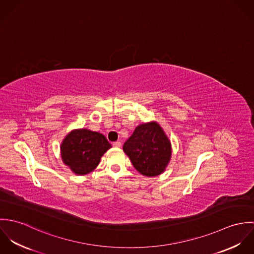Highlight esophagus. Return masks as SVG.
Returning a JSON list of instances; mask_svg holds the SVG:
<instances>
[{
    "instance_id": "1",
    "label": "esophagus",
    "mask_w": 254,
    "mask_h": 254,
    "mask_svg": "<svg viewBox=\"0 0 254 254\" xmlns=\"http://www.w3.org/2000/svg\"><path fill=\"white\" fill-rule=\"evenodd\" d=\"M112 145L114 146V147H120L121 146V142H119V141H117V142H114Z\"/></svg>"
}]
</instances>
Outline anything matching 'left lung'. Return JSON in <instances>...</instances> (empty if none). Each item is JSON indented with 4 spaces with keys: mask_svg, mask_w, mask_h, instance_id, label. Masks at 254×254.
I'll return each instance as SVG.
<instances>
[{
    "mask_svg": "<svg viewBox=\"0 0 254 254\" xmlns=\"http://www.w3.org/2000/svg\"><path fill=\"white\" fill-rule=\"evenodd\" d=\"M124 152L135 169L146 177L164 172L171 157V143L157 122H147L136 127L124 143Z\"/></svg>",
    "mask_w": 254,
    "mask_h": 254,
    "instance_id": "left-lung-1",
    "label": "left lung"
}]
</instances>
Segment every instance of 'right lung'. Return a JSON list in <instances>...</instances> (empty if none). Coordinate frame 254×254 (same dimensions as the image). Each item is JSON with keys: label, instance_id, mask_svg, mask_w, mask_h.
I'll list each match as a JSON object with an SVG mask.
<instances>
[{"label": "right lung", "instance_id": "obj_1", "mask_svg": "<svg viewBox=\"0 0 254 254\" xmlns=\"http://www.w3.org/2000/svg\"><path fill=\"white\" fill-rule=\"evenodd\" d=\"M111 147L107 138L88 129L73 130L61 145L62 159L76 175H85L99 165L104 153Z\"/></svg>", "mask_w": 254, "mask_h": 254}]
</instances>
